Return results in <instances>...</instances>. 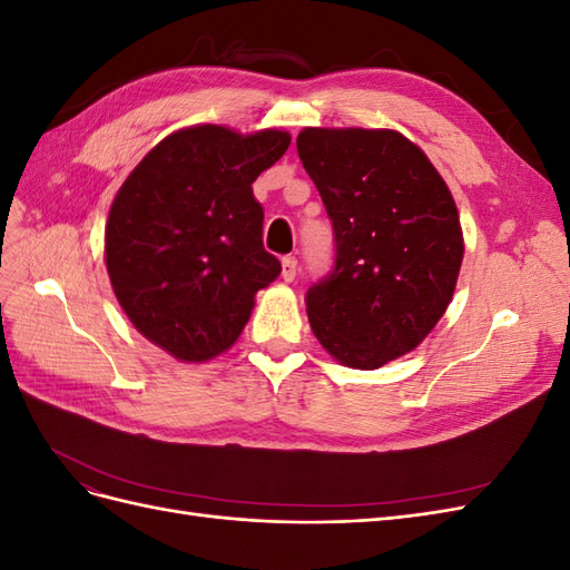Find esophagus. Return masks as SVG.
<instances>
[{
	"label": "esophagus",
	"instance_id": "34e87169",
	"mask_svg": "<svg viewBox=\"0 0 570 570\" xmlns=\"http://www.w3.org/2000/svg\"><path fill=\"white\" fill-rule=\"evenodd\" d=\"M297 275V258L295 256H283V278L285 283H292Z\"/></svg>",
	"mask_w": 570,
	"mask_h": 570
}]
</instances>
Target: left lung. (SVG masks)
<instances>
[{
	"label": "left lung",
	"instance_id": "1",
	"mask_svg": "<svg viewBox=\"0 0 570 570\" xmlns=\"http://www.w3.org/2000/svg\"><path fill=\"white\" fill-rule=\"evenodd\" d=\"M299 159L335 230V264L306 292L325 352L361 371L404 356L452 302L463 233L450 187L396 130L304 128Z\"/></svg>",
	"mask_w": 570,
	"mask_h": 570
}]
</instances>
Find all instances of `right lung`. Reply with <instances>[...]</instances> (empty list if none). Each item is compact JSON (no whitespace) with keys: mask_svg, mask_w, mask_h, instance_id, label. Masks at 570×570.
Returning <instances> with one entry per match:
<instances>
[{"mask_svg":"<svg viewBox=\"0 0 570 570\" xmlns=\"http://www.w3.org/2000/svg\"><path fill=\"white\" fill-rule=\"evenodd\" d=\"M289 132L183 128L132 168L111 204L105 258L114 295L149 342L187 364L230 350L254 295L281 275L264 249L252 183Z\"/></svg>","mask_w":570,"mask_h":570,"instance_id":"right-lung-1","label":"right lung"}]
</instances>
